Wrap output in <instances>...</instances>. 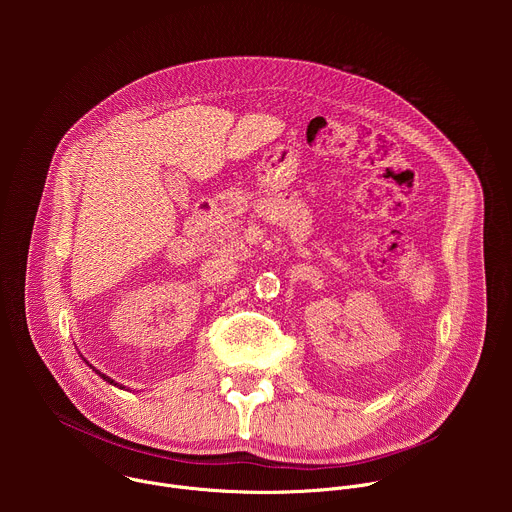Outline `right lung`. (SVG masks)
I'll use <instances>...</instances> for the list:
<instances>
[{
    "label": "right lung",
    "instance_id": "right-lung-1",
    "mask_svg": "<svg viewBox=\"0 0 512 512\" xmlns=\"http://www.w3.org/2000/svg\"><path fill=\"white\" fill-rule=\"evenodd\" d=\"M85 362H87V360H85ZM93 371H95V373H97V375H99V377H101V379H103V381H107V383H109V385H113V387H119V389H125V387H121V385H119V383H115V381H113V379H109V377H107V375H103V373H99V371H97V369H93Z\"/></svg>",
    "mask_w": 512,
    "mask_h": 512
}]
</instances>
